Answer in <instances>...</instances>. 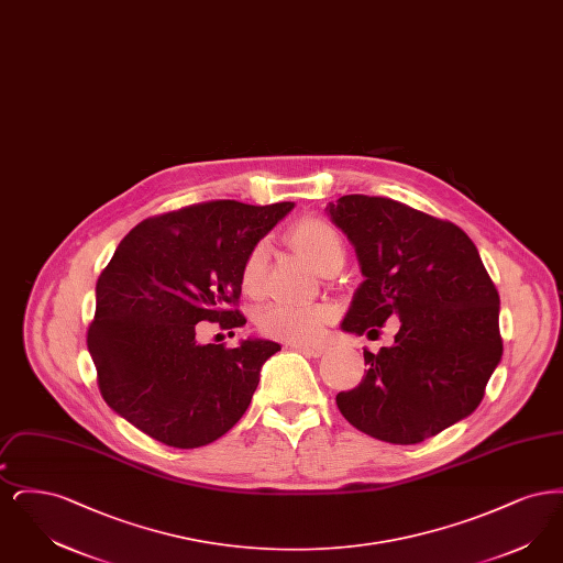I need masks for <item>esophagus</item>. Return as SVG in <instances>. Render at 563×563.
Returning a JSON list of instances; mask_svg holds the SVG:
<instances>
[{"label":"esophagus","mask_w":563,"mask_h":563,"mask_svg":"<svg viewBox=\"0 0 563 563\" xmlns=\"http://www.w3.org/2000/svg\"><path fill=\"white\" fill-rule=\"evenodd\" d=\"M294 349L297 352H303L308 356H322L324 354V346H308V344H294Z\"/></svg>","instance_id":"obj_1"}]
</instances>
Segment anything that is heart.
Segmentation results:
<instances>
[{"label":"heart","instance_id":"heart-1","mask_svg":"<svg viewBox=\"0 0 563 563\" xmlns=\"http://www.w3.org/2000/svg\"><path fill=\"white\" fill-rule=\"evenodd\" d=\"M289 242L295 251L321 274H329L333 269L342 268L344 264V242L338 230L317 217H306L297 221ZM268 268V246L257 242L244 257L241 269L242 291L249 297H257L264 291ZM335 308L329 303H308L295 306L285 301H272L257 312V327L268 338L291 342V344H310L319 340L324 324L333 321Z\"/></svg>","mask_w":563,"mask_h":563}]
</instances>
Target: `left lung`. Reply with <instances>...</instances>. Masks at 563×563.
Here are the masks:
<instances>
[{
    "label": "left lung",
    "instance_id": "left-lung-1",
    "mask_svg": "<svg viewBox=\"0 0 563 563\" xmlns=\"http://www.w3.org/2000/svg\"><path fill=\"white\" fill-rule=\"evenodd\" d=\"M327 214L365 276L342 321L374 338L399 319L393 346L365 350L367 374L335 402L352 427L413 445L471 416L503 356L500 297L473 241L450 221L390 198L350 194Z\"/></svg>",
    "mask_w": 563,
    "mask_h": 563
}]
</instances>
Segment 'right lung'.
I'll return each mask as SVG.
<instances>
[{
  "label": "right lung",
  "instance_id": "right-lung-1",
  "mask_svg": "<svg viewBox=\"0 0 563 563\" xmlns=\"http://www.w3.org/2000/svg\"><path fill=\"white\" fill-rule=\"evenodd\" d=\"M294 209L213 200L141 221L97 280L88 352L109 407L170 448H202L242 418L280 346L200 344L198 322L242 327L246 253Z\"/></svg>",
  "mask_w": 563,
  "mask_h": 563
}]
</instances>
